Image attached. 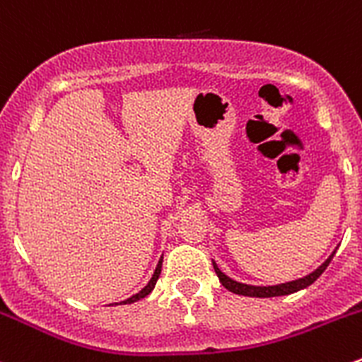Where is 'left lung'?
<instances>
[{"mask_svg":"<svg viewBox=\"0 0 362 362\" xmlns=\"http://www.w3.org/2000/svg\"><path fill=\"white\" fill-rule=\"evenodd\" d=\"M334 252L329 255V259L325 260L322 266H318L313 273L306 274V276L298 278V280H292V281H285V284H278V285H267V287H260V285H248V284H241V281H235L232 278H228L227 274L221 273L220 267L216 266V262L213 260V267L216 271L218 278H220V284L223 285L227 291L234 292V294L239 296H248V298H278V296H288V294H294V292L303 291V288L310 287L325 269H327L329 262L332 260L334 257Z\"/></svg>","mask_w":362,"mask_h":362,"instance_id":"1","label":"left lung"}]
</instances>
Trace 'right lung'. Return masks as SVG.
I'll list each match as a JSON object with an SVG mask.
<instances>
[{"label":"right lung","instance_id":"add662e5","mask_svg":"<svg viewBox=\"0 0 362 362\" xmlns=\"http://www.w3.org/2000/svg\"><path fill=\"white\" fill-rule=\"evenodd\" d=\"M162 262H163V257H160V260H158V266H156L155 273H153V276H151V280L148 281V285H146L144 288H141V291H139L137 294H135V296H132V298H128V299H124V301H121L119 304H130V303H135V301H139V299L146 298V296H148V294H151V291H153V288H155L156 281H158V278H160V273H162ZM116 304H117V303H116Z\"/></svg>","mask_w":362,"mask_h":362}]
</instances>
